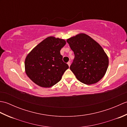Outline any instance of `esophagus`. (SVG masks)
<instances>
[{"mask_svg": "<svg viewBox=\"0 0 127 127\" xmlns=\"http://www.w3.org/2000/svg\"><path fill=\"white\" fill-rule=\"evenodd\" d=\"M67 64H68V65H69V66H70V62H68V63H67Z\"/></svg>", "mask_w": 127, "mask_h": 127, "instance_id": "obj_1", "label": "esophagus"}]
</instances>
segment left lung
I'll return each mask as SVG.
<instances>
[{"label":"left lung","instance_id":"obj_1","mask_svg":"<svg viewBox=\"0 0 127 127\" xmlns=\"http://www.w3.org/2000/svg\"><path fill=\"white\" fill-rule=\"evenodd\" d=\"M75 55L70 67L76 79L90 85L104 77L109 65V58L98 42L84 33H80L67 39Z\"/></svg>","mask_w":127,"mask_h":127}]
</instances>
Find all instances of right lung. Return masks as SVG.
<instances>
[{
    "label": "right lung",
    "instance_id": "add662e5",
    "mask_svg": "<svg viewBox=\"0 0 127 127\" xmlns=\"http://www.w3.org/2000/svg\"><path fill=\"white\" fill-rule=\"evenodd\" d=\"M65 44L64 39L49 36L28 54L25 59V71L32 81L40 87L49 88L61 80L69 68L60 53Z\"/></svg>",
    "mask_w": 127,
    "mask_h": 127
}]
</instances>
